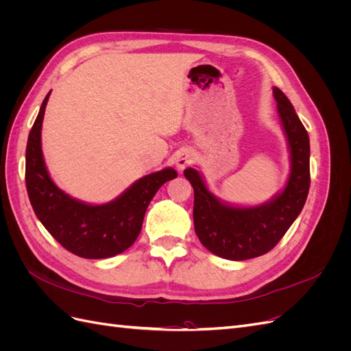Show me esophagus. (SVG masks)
<instances>
[{"instance_id":"1","label":"esophagus","mask_w":351,"mask_h":351,"mask_svg":"<svg viewBox=\"0 0 351 351\" xmlns=\"http://www.w3.org/2000/svg\"><path fill=\"white\" fill-rule=\"evenodd\" d=\"M190 162H192V152L189 149H182L176 156V165L178 169H184Z\"/></svg>"}]
</instances>
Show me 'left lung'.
I'll list each match as a JSON object with an SVG mask.
<instances>
[{
  "instance_id": "1",
  "label": "left lung",
  "mask_w": 351,
  "mask_h": 351,
  "mask_svg": "<svg viewBox=\"0 0 351 351\" xmlns=\"http://www.w3.org/2000/svg\"><path fill=\"white\" fill-rule=\"evenodd\" d=\"M274 97L291 154L290 178L278 196L261 206L232 208L209 192L195 168L184 169L195 190V231L200 243L219 258L246 261L268 253L299 217L309 193V134L278 88H274Z\"/></svg>"
}]
</instances>
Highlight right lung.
<instances>
[{"mask_svg": "<svg viewBox=\"0 0 351 351\" xmlns=\"http://www.w3.org/2000/svg\"><path fill=\"white\" fill-rule=\"evenodd\" d=\"M49 93L40 105L26 146V189L30 205L42 226L69 252L84 259L115 256L136 241L152 197L177 173L165 168L145 176L120 197L105 205H88L70 197L51 180L40 149L42 120Z\"/></svg>", "mask_w": 351, "mask_h": 351, "instance_id": "obj_1", "label": "right lung"}]
</instances>
